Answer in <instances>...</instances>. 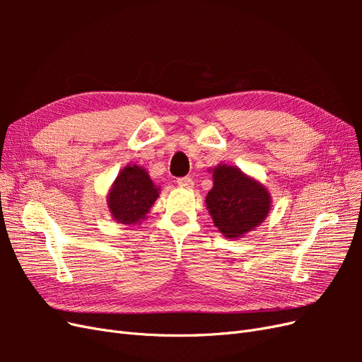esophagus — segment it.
Segmentation results:
<instances>
[{
	"instance_id": "esophagus-1",
	"label": "esophagus",
	"mask_w": 362,
	"mask_h": 362,
	"mask_svg": "<svg viewBox=\"0 0 362 362\" xmlns=\"http://www.w3.org/2000/svg\"><path fill=\"white\" fill-rule=\"evenodd\" d=\"M178 185L182 189H192L193 187V180L190 177H182V178H178L177 180Z\"/></svg>"
}]
</instances>
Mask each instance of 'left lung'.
<instances>
[{
  "instance_id": "obj_1",
  "label": "left lung",
  "mask_w": 362,
  "mask_h": 362,
  "mask_svg": "<svg viewBox=\"0 0 362 362\" xmlns=\"http://www.w3.org/2000/svg\"><path fill=\"white\" fill-rule=\"evenodd\" d=\"M211 170L214 185L205 199L208 213L225 237H243L267 217L270 193L235 166L218 164Z\"/></svg>"
}]
</instances>
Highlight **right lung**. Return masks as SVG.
I'll return each mask as SVG.
<instances>
[{"instance_id":"obj_1","label":"right lung","mask_w":362,"mask_h":362,"mask_svg":"<svg viewBox=\"0 0 362 362\" xmlns=\"http://www.w3.org/2000/svg\"><path fill=\"white\" fill-rule=\"evenodd\" d=\"M158 192L160 189L144 168L128 164L119 172L108 192L107 205L116 222L136 225L146 217L158 198Z\"/></svg>"}]
</instances>
